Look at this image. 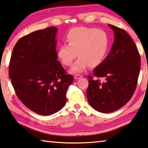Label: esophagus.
<instances>
[{
  "mask_svg": "<svg viewBox=\"0 0 148 148\" xmlns=\"http://www.w3.org/2000/svg\"><path fill=\"white\" fill-rule=\"evenodd\" d=\"M83 76L82 75H80V74H76L75 76H74V78L76 79H79L81 78H82Z\"/></svg>",
  "mask_w": 148,
  "mask_h": 148,
  "instance_id": "34e87169",
  "label": "esophagus"
}]
</instances>
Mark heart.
I'll use <instances>...</instances> for the list:
<instances>
[{
  "instance_id": "heart-1",
  "label": "heart",
  "mask_w": 148,
  "mask_h": 148,
  "mask_svg": "<svg viewBox=\"0 0 148 148\" xmlns=\"http://www.w3.org/2000/svg\"><path fill=\"white\" fill-rule=\"evenodd\" d=\"M66 38L68 44L58 47L57 56L63 64L70 66L78 55L79 58L70 69L73 74L84 72L89 66L100 65L106 58L111 45L107 33L95 27L72 28Z\"/></svg>"
}]
</instances>
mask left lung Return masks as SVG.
I'll return each instance as SVG.
<instances>
[{
    "label": "left lung",
    "instance_id": "obj_1",
    "mask_svg": "<svg viewBox=\"0 0 148 148\" xmlns=\"http://www.w3.org/2000/svg\"><path fill=\"white\" fill-rule=\"evenodd\" d=\"M114 43L105 60L89 76L86 91L89 103L103 113L114 112L129 101L136 88L140 71V56L134 42L125 30L109 24ZM105 79L101 82L97 78Z\"/></svg>",
    "mask_w": 148,
    "mask_h": 148
}]
</instances>
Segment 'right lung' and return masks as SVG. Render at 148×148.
<instances>
[{"mask_svg":"<svg viewBox=\"0 0 148 148\" xmlns=\"http://www.w3.org/2000/svg\"><path fill=\"white\" fill-rule=\"evenodd\" d=\"M57 30L49 27L22 37L14 47L9 64V77L18 97L41 115H51L64 106L74 79L57 60Z\"/></svg>","mask_w":148,"mask_h":148,"instance_id":"add662e5","label":"right lung"}]
</instances>
